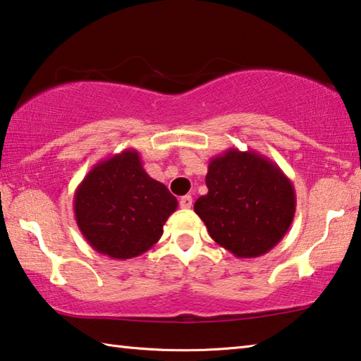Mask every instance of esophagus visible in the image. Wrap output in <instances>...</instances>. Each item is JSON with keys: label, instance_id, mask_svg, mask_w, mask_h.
Segmentation results:
<instances>
[{"label": "esophagus", "instance_id": "esophagus-1", "mask_svg": "<svg viewBox=\"0 0 361 361\" xmlns=\"http://www.w3.org/2000/svg\"><path fill=\"white\" fill-rule=\"evenodd\" d=\"M179 204H180L182 209H190L192 204H193V198L190 197V195H185V197H182L179 200Z\"/></svg>", "mask_w": 361, "mask_h": 361}]
</instances>
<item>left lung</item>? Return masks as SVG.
Listing matches in <instances>:
<instances>
[{
  "instance_id": "obj_1",
  "label": "left lung",
  "mask_w": 361,
  "mask_h": 361,
  "mask_svg": "<svg viewBox=\"0 0 361 361\" xmlns=\"http://www.w3.org/2000/svg\"><path fill=\"white\" fill-rule=\"evenodd\" d=\"M206 185L193 209L214 241L238 258L267 254L293 222L292 180L254 150L228 149L211 158Z\"/></svg>"
}]
</instances>
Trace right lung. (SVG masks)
Masks as SVG:
<instances>
[{"mask_svg":"<svg viewBox=\"0 0 361 361\" xmlns=\"http://www.w3.org/2000/svg\"><path fill=\"white\" fill-rule=\"evenodd\" d=\"M73 203L85 241L114 260H128L154 247L177 209L176 197L145 173L135 149L94 164L75 188Z\"/></svg>","mask_w":361,"mask_h":361,"instance_id":"1","label":"right lung"}]
</instances>
